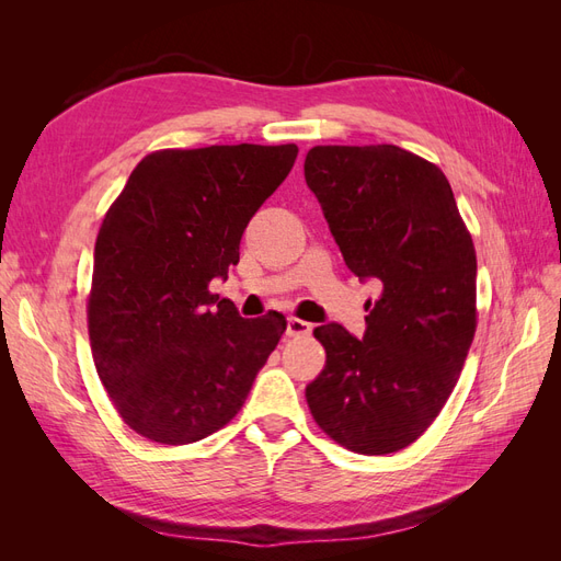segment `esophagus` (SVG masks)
Here are the masks:
<instances>
[{
	"mask_svg": "<svg viewBox=\"0 0 561 561\" xmlns=\"http://www.w3.org/2000/svg\"><path fill=\"white\" fill-rule=\"evenodd\" d=\"M311 322H307V320H299V318H295V316H290L287 318V336H309L311 334Z\"/></svg>",
	"mask_w": 561,
	"mask_h": 561,
	"instance_id": "34e87169",
	"label": "esophagus"
}]
</instances>
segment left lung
Listing matches in <instances>:
<instances>
[{
  "mask_svg": "<svg viewBox=\"0 0 561 561\" xmlns=\"http://www.w3.org/2000/svg\"><path fill=\"white\" fill-rule=\"evenodd\" d=\"M346 266L381 285L355 339L313 330L328 360L307 386L322 433L355 454H393L428 431L478 328V257L439 168L396 145H318L304 161Z\"/></svg>",
  "mask_w": 561,
  "mask_h": 561,
  "instance_id": "8db88e82",
  "label": "left lung"
}]
</instances>
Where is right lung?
<instances>
[{"instance_id": "right-lung-1", "label": "right lung", "mask_w": 561, "mask_h": 561, "mask_svg": "<svg viewBox=\"0 0 561 561\" xmlns=\"http://www.w3.org/2000/svg\"><path fill=\"white\" fill-rule=\"evenodd\" d=\"M297 145L159 149L130 173L98 231L89 339L128 428L190 445L239 414L287 328L213 295L241 236L297 159Z\"/></svg>"}]
</instances>
